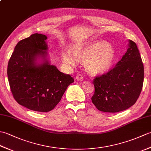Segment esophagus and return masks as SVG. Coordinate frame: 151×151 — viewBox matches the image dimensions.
Wrapping results in <instances>:
<instances>
[{"instance_id": "1", "label": "esophagus", "mask_w": 151, "mask_h": 151, "mask_svg": "<svg viewBox=\"0 0 151 151\" xmlns=\"http://www.w3.org/2000/svg\"><path fill=\"white\" fill-rule=\"evenodd\" d=\"M83 79H84V77H83V76L82 75H81V74H78V75H76V80L78 81H82Z\"/></svg>"}]
</instances>
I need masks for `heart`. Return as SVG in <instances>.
Listing matches in <instances>:
<instances>
[{
    "instance_id": "b5f03b06",
    "label": "heart",
    "mask_w": 151,
    "mask_h": 151,
    "mask_svg": "<svg viewBox=\"0 0 151 151\" xmlns=\"http://www.w3.org/2000/svg\"><path fill=\"white\" fill-rule=\"evenodd\" d=\"M73 53L69 50L62 54L63 62L74 66L77 60L84 62L86 70L91 75L103 73L110 68L116 56L112 45L102 40L91 41L73 47Z\"/></svg>"
}]
</instances>
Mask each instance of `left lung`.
Listing matches in <instances>:
<instances>
[{
    "mask_svg": "<svg viewBox=\"0 0 151 151\" xmlns=\"http://www.w3.org/2000/svg\"><path fill=\"white\" fill-rule=\"evenodd\" d=\"M128 49L113 69L93 80L91 101L99 110L115 113L136 103L142 91L144 67L136 43L129 41Z\"/></svg>",
    "mask_w": 151,
    "mask_h": 151,
    "instance_id": "left-lung-1",
    "label": "left lung"
}]
</instances>
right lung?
Returning a JSON list of instances; mask_svg holds the SVG:
<instances>
[{"label": "right lung", "mask_w": 151, "mask_h": 151, "mask_svg": "<svg viewBox=\"0 0 151 151\" xmlns=\"http://www.w3.org/2000/svg\"><path fill=\"white\" fill-rule=\"evenodd\" d=\"M47 37L34 34L18 42L8 65V78L15 100L29 110L47 112L55 108L74 82L50 65ZM40 59L39 63L37 60Z\"/></svg>", "instance_id": "right-lung-1"}]
</instances>
